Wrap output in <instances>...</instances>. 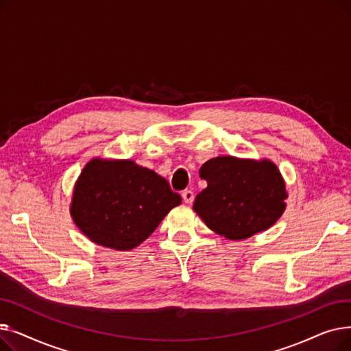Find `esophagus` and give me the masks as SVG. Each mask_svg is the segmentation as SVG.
<instances>
[{
  "label": "esophagus",
  "mask_w": 351,
  "mask_h": 351,
  "mask_svg": "<svg viewBox=\"0 0 351 351\" xmlns=\"http://www.w3.org/2000/svg\"><path fill=\"white\" fill-rule=\"evenodd\" d=\"M182 197H183V200H185V204H188V205H191L192 202H193V199H195V195H193V192L192 191H183L182 192Z\"/></svg>",
  "instance_id": "34e87169"
}]
</instances>
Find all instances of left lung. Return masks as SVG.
Returning a JSON list of instances; mask_svg holds the SVG:
<instances>
[{"instance_id": "left-lung-1", "label": "left lung", "mask_w": 351, "mask_h": 351, "mask_svg": "<svg viewBox=\"0 0 351 351\" xmlns=\"http://www.w3.org/2000/svg\"><path fill=\"white\" fill-rule=\"evenodd\" d=\"M208 188L195 197L193 210L206 226L230 241L269 229L286 209L285 180L273 162L217 156L199 171Z\"/></svg>"}]
</instances>
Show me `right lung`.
Listing matches in <instances>:
<instances>
[{
    "label": "right lung",
    "instance_id": "right-lung-1",
    "mask_svg": "<svg viewBox=\"0 0 351 351\" xmlns=\"http://www.w3.org/2000/svg\"><path fill=\"white\" fill-rule=\"evenodd\" d=\"M180 202L156 172L134 160L95 158L85 165L73 188L71 216L97 245L132 250Z\"/></svg>",
    "mask_w": 351,
    "mask_h": 351
}]
</instances>
